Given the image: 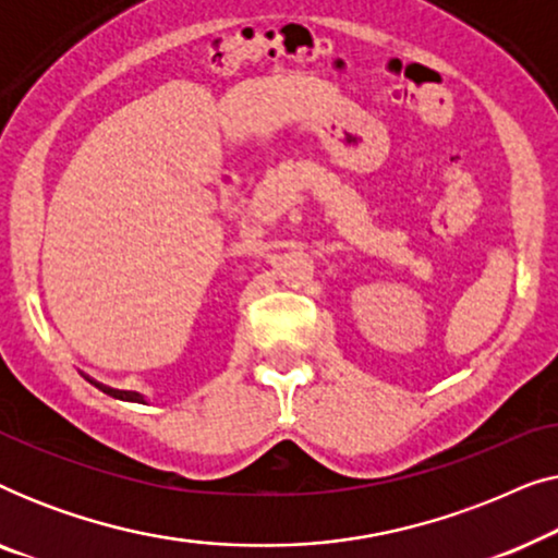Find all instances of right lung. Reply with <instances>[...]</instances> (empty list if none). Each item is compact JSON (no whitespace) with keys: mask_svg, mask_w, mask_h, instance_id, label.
Returning a JSON list of instances; mask_svg holds the SVG:
<instances>
[{"mask_svg":"<svg viewBox=\"0 0 558 558\" xmlns=\"http://www.w3.org/2000/svg\"><path fill=\"white\" fill-rule=\"evenodd\" d=\"M88 378V376H86ZM90 384H94L98 391H104V393H109V396H113V399H119V401H134V403H144V396L142 393H136V391H119V388H111V386H104V384H98V380H94V378H88Z\"/></svg>","mask_w":558,"mask_h":558,"instance_id":"obj_1","label":"right lung"}]
</instances>
